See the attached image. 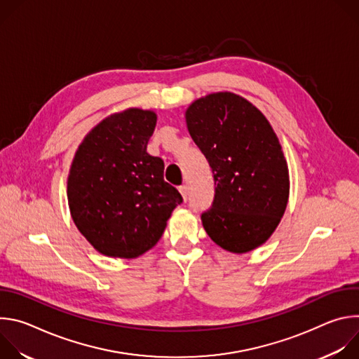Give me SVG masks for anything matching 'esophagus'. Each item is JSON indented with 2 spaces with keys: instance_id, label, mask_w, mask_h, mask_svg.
I'll list each match as a JSON object with an SVG mask.
<instances>
[{
  "instance_id": "obj_1",
  "label": "esophagus",
  "mask_w": 359,
  "mask_h": 359,
  "mask_svg": "<svg viewBox=\"0 0 359 359\" xmlns=\"http://www.w3.org/2000/svg\"><path fill=\"white\" fill-rule=\"evenodd\" d=\"M179 191H180V194H182L183 200L186 201V200H187V187L183 184V186H180V187H179Z\"/></svg>"
}]
</instances>
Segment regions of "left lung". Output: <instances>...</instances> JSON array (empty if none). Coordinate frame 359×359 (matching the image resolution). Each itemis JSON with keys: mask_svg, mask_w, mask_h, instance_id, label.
<instances>
[{"mask_svg": "<svg viewBox=\"0 0 359 359\" xmlns=\"http://www.w3.org/2000/svg\"><path fill=\"white\" fill-rule=\"evenodd\" d=\"M187 130L215 177L212 208L201 215L209 237L244 254L264 244L284 216L290 175L281 143L263 112L233 92L196 99Z\"/></svg>", "mask_w": 359, "mask_h": 359, "instance_id": "8db88e82", "label": "left lung"}]
</instances>
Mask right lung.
I'll use <instances>...</instances> for the list:
<instances>
[{"label":"right lung","mask_w":359,"mask_h":359,"mask_svg":"<svg viewBox=\"0 0 359 359\" xmlns=\"http://www.w3.org/2000/svg\"><path fill=\"white\" fill-rule=\"evenodd\" d=\"M155 111L129 108L92 128L72 159L67 196L72 220L100 254L136 259L155 247L180 193L163 179L165 163L146 151Z\"/></svg>","instance_id":"obj_1"}]
</instances>
